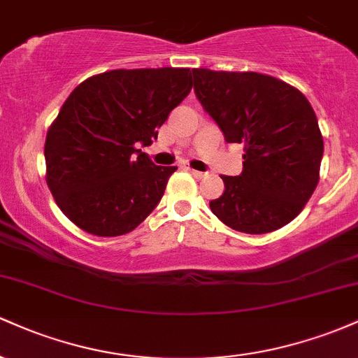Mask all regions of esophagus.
I'll list each match as a JSON object with an SVG mask.
<instances>
[{"instance_id":"obj_1","label":"esophagus","mask_w":358,"mask_h":358,"mask_svg":"<svg viewBox=\"0 0 358 358\" xmlns=\"http://www.w3.org/2000/svg\"><path fill=\"white\" fill-rule=\"evenodd\" d=\"M188 171H190V173L195 176V178H203V176H205V173H202V171H196V170H193V168H188Z\"/></svg>"}]
</instances>
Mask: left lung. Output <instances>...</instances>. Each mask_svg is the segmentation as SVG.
<instances>
[{"label":"left lung","instance_id":"obj_1","mask_svg":"<svg viewBox=\"0 0 358 358\" xmlns=\"http://www.w3.org/2000/svg\"><path fill=\"white\" fill-rule=\"evenodd\" d=\"M193 89L227 143L244 145L239 176L220 175L217 219L237 232L268 234L305 208L320 180L323 136L308 99L259 72L193 69Z\"/></svg>","mask_w":358,"mask_h":358}]
</instances>
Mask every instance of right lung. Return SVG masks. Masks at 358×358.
Masks as SVG:
<instances>
[{
	"label": "right lung",
	"mask_w": 358,
	"mask_h": 358,
	"mask_svg": "<svg viewBox=\"0 0 358 358\" xmlns=\"http://www.w3.org/2000/svg\"><path fill=\"white\" fill-rule=\"evenodd\" d=\"M192 85L190 69H117L72 90L45 139V180L69 220L117 237L153 212L176 166H156L136 145L153 143Z\"/></svg>",
	"instance_id": "obj_1"
}]
</instances>
